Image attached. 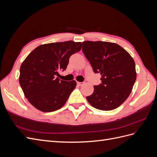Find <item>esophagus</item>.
<instances>
[{
	"instance_id": "1",
	"label": "esophagus",
	"mask_w": 157,
	"mask_h": 157,
	"mask_svg": "<svg viewBox=\"0 0 157 157\" xmlns=\"http://www.w3.org/2000/svg\"><path fill=\"white\" fill-rule=\"evenodd\" d=\"M84 84V82H77V84L78 86H82V85Z\"/></svg>"
}]
</instances>
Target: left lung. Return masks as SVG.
<instances>
[{"label": "left lung", "instance_id": "8db88e82", "mask_svg": "<svg viewBox=\"0 0 157 157\" xmlns=\"http://www.w3.org/2000/svg\"><path fill=\"white\" fill-rule=\"evenodd\" d=\"M82 52L95 73L101 75V84L94 86L86 99L102 111L113 110L130 96L136 80V64L128 52L116 43L84 41Z\"/></svg>", "mask_w": 157, "mask_h": 157}]
</instances>
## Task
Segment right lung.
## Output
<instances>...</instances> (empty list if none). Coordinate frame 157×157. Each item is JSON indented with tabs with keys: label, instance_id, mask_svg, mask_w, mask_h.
Instances as JSON below:
<instances>
[{
	"label": "right lung",
	"instance_id": "obj_1",
	"mask_svg": "<svg viewBox=\"0 0 157 157\" xmlns=\"http://www.w3.org/2000/svg\"><path fill=\"white\" fill-rule=\"evenodd\" d=\"M81 42L65 41L40 45L23 61L19 81L25 97L42 112L62 107L75 88V80L65 81L56 76L67 68L70 56L81 50Z\"/></svg>",
	"mask_w": 157,
	"mask_h": 157
}]
</instances>
